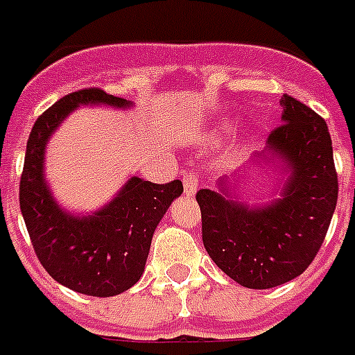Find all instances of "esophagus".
Wrapping results in <instances>:
<instances>
[{
    "label": "esophagus",
    "mask_w": 355,
    "mask_h": 355,
    "mask_svg": "<svg viewBox=\"0 0 355 355\" xmlns=\"http://www.w3.org/2000/svg\"><path fill=\"white\" fill-rule=\"evenodd\" d=\"M184 182V193L187 197H193L198 189V184H200V178H198L197 171H187L182 178Z\"/></svg>",
    "instance_id": "34e87169"
}]
</instances>
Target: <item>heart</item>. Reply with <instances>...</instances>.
<instances>
[{
  "label": "heart",
  "mask_w": 355,
  "mask_h": 355,
  "mask_svg": "<svg viewBox=\"0 0 355 355\" xmlns=\"http://www.w3.org/2000/svg\"><path fill=\"white\" fill-rule=\"evenodd\" d=\"M232 123L230 122H220L217 123L211 131L206 132V137H204V144L206 146H220L223 142H226L230 135H232Z\"/></svg>",
  "instance_id": "b5f03b06"
}]
</instances>
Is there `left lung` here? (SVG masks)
<instances>
[{
	"instance_id": "left-lung-1",
	"label": "left lung",
	"mask_w": 355,
	"mask_h": 355,
	"mask_svg": "<svg viewBox=\"0 0 355 355\" xmlns=\"http://www.w3.org/2000/svg\"><path fill=\"white\" fill-rule=\"evenodd\" d=\"M281 122L244 168L200 189L206 252L227 277L266 290L299 277L318 255L337 204V175L327 122L282 94ZM255 168L272 171V200L250 205L240 184Z\"/></svg>"
}]
</instances>
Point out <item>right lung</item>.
<instances>
[{
    "instance_id": "obj_1",
    "label": "right lung",
    "mask_w": 355,
    "mask_h": 355,
    "mask_svg": "<svg viewBox=\"0 0 355 355\" xmlns=\"http://www.w3.org/2000/svg\"><path fill=\"white\" fill-rule=\"evenodd\" d=\"M83 105L131 109L132 102L100 89H83L43 112L27 142L19 207L34 252L54 281L83 295L112 297L142 277L153 233L184 187L180 180L153 184L129 177L94 211L74 213L63 207L45 177V153L65 118Z\"/></svg>"
}]
</instances>
